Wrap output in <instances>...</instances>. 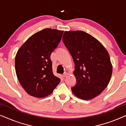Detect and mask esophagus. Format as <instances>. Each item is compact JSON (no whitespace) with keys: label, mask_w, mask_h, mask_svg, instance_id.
Returning a JSON list of instances; mask_svg holds the SVG:
<instances>
[{"label":"esophagus","mask_w":126,"mask_h":126,"mask_svg":"<svg viewBox=\"0 0 126 126\" xmlns=\"http://www.w3.org/2000/svg\"><path fill=\"white\" fill-rule=\"evenodd\" d=\"M68 73H66V72H65V73L63 74V77H66L67 76H68Z\"/></svg>","instance_id":"34e87169"}]
</instances>
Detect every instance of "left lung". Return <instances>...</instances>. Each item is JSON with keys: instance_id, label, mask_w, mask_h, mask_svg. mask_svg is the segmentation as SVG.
<instances>
[{"instance_id": "left-lung-1", "label": "left lung", "mask_w": 126, "mask_h": 126, "mask_svg": "<svg viewBox=\"0 0 126 126\" xmlns=\"http://www.w3.org/2000/svg\"><path fill=\"white\" fill-rule=\"evenodd\" d=\"M63 41L75 63L77 83L72 92L81 99H94L111 80L112 66L108 51L95 38L82 31L65 32Z\"/></svg>"}]
</instances>
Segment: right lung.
Segmentation results:
<instances>
[{"instance_id": "right-lung-1", "label": "right lung", "mask_w": 126, "mask_h": 126, "mask_svg": "<svg viewBox=\"0 0 126 126\" xmlns=\"http://www.w3.org/2000/svg\"><path fill=\"white\" fill-rule=\"evenodd\" d=\"M63 31L45 29L33 34L18 50L16 74L26 92L35 97L53 92L60 79L53 73L50 56L61 41Z\"/></svg>"}]
</instances>
